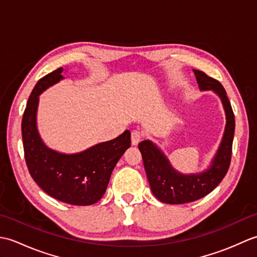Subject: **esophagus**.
<instances>
[{
	"mask_svg": "<svg viewBox=\"0 0 257 257\" xmlns=\"http://www.w3.org/2000/svg\"><path fill=\"white\" fill-rule=\"evenodd\" d=\"M141 139H143V134L138 132V130H134L132 133V144L134 146H137L141 141Z\"/></svg>",
	"mask_w": 257,
	"mask_h": 257,
	"instance_id": "obj_1",
	"label": "esophagus"
}]
</instances>
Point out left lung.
I'll return each mask as SVG.
<instances>
[{
  "mask_svg": "<svg viewBox=\"0 0 257 257\" xmlns=\"http://www.w3.org/2000/svg\"><path fill=\"white\" fill-rule=\"evenodd\" d=\"M201 90H213L220 96L226 113V127L219 150L211 167L199 174H184L174 170L165 155L149 140L141 141L139 150L144 160L152 193L169 204H183L199 200L214 190L230 168L235 119L224 87L204 72L193 69Z\"/></svg>",
  "mask_w": 257,
  "mask_h": 257,
  "instance_id": "left-lung-1",
  "label": "left lung"
}]
</instances>
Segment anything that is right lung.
I'll use <instances>...</instances> for the list:
<instances>
[{
    "label": "right lung",
    "mask_w": 257,
    "mask_h": 257,
    "mask_svg": "<svg viewBox=\"0 0 257 257\" xmlns=\"http://www.w3.org/2000/svg\"><path fill=\"white\" fill-rule=\"evenodd\" d=\"M57 68L37 81L22 118L24 157L31 177L43 191L65 203L91 205L101 199L118 160L130 147V132L80 154L63 155L43 143L36 128L38 95L63 79Z\"/></svg>",
    "instance_id": "add662e5"
}]
</instances>
